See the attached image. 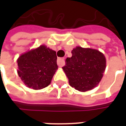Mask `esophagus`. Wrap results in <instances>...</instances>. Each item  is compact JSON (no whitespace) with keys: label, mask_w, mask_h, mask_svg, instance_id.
<instances>
[{"label":"esophagus","mask_w":126,"mask_h":126,"mask_svg":"<svg viewBox=\"0 0 126 126\" xmlns=\"http://www.w3.org/2000/svg\"><path fill=\"white\" fill-rule=\"evenodd\" d=\"M57 65L59 67H62L65 65V59L64 58H59L57 59Z\"/></svg>","instance_id":"obj_1"}]
</instances>
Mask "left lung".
I'll return each instance as SVG.
<instances>
[{"label":"left lung","instance_id":"8db88e82","mask_svg":"<svg viewBox=\"0 0 126 126\" xmlns=\"http://www.w3.org/2000/svg\"><path fill=\"white\" fill-rule=\"evenodd\" d=\"M72 57H67L63 71L71 87L86 92L96 87L103 76L106 59L102 52L92 48L77 47L71 51Z\"/></svg>","mask_w":126,"mask_h":126}]
</instances>
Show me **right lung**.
<instances>
[{
	"mask_svg": "<svg viewBox=\"0 0 126 126\" xmlns=\"http://www.w3.org/2000/svg\"><path fill=\"white\" fill-rule=\"evenodd\" d=\"M57 59L55 50L41 45L18 58V75L28 87L42 89L50 84L58 69Z\"/></svg>",
	"mask_w": 126,
	"mask_h": 126,
	"instance_id": "obj_1",
	"label": "right lung"
}]
</instances>
